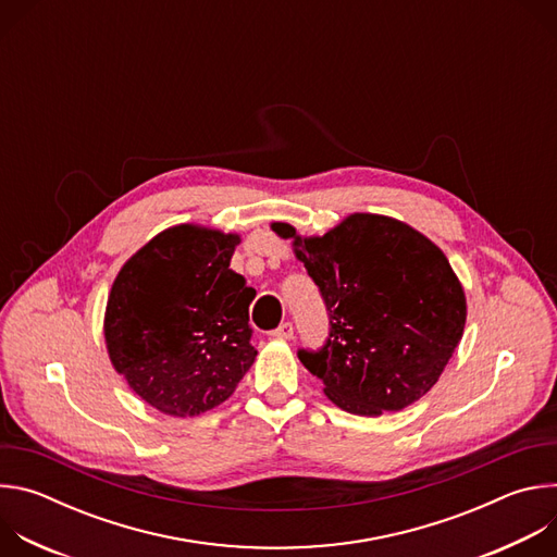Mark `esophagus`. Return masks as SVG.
I'll list each match as a JSON object with an SVG mask.
<instances>
[{"label": "esophagus", "instance_id": "esophagus-1", "mask_svg": "<svg viewBox=\"0 0 557 557\" xmlns=\"http://www.w3.org/2000/svg\"><path fill=\"white\" fill-rule=\"evenodd\" d=\"M293 333H295V331H293V324H290V322H282L271 335L277 337V339H290Z\"/></svg>", "mask_w": 557, "mask_h": 557}]
</instances>
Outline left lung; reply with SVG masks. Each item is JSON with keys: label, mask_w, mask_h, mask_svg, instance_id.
<instances>
[{"label": "left lung", "mask_w": 557, "mask_h": 557, "mask_svg": "<svg viewBox=\"0 0 557 557\" xmlns=\"http://www.w3.org/2000/svg\"><path fill=\"white\" fill-rule=\"evenodd\" d=\"M293 237L320 288L329 337L299 361L342 410L379 417L419 401L438 381L465 329V293L443 251L394 218L352 213L322 237Z\"/></svg>", "instance_id": "left-lung-1"}]
</instances>
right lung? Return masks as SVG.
<instances>
[{
	"instance_id": "1",
	"label": "right lung",
	"mask_w": 557,
	"mask_h": 557,
	"mask_svg": "<svg viewBox=\"0 0 557 557\" xmlns=\"http://www.w3.org/2000/svg\"><path fill=\"white\" fill-rule=\"evenodd\" d=\"M237 243L233 233L178 224L151 237L112 284V366L158 412L185 419L220 406L258 355L256 290L228 269Z\"/></svg>"
}]
</instances>
